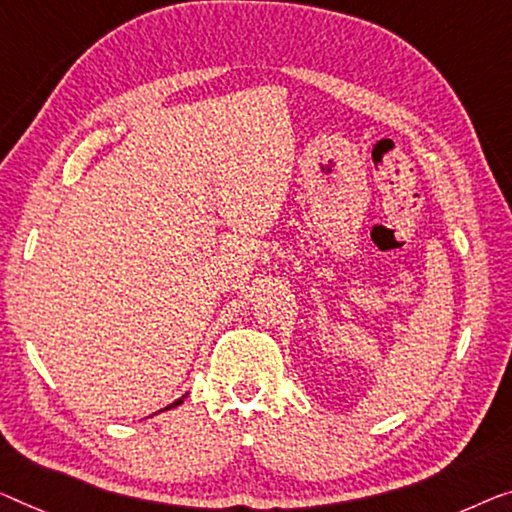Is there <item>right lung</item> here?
I'll return each instance as SVG.
<instances>
[{"label":"right lung","instance_id":"1","mask_svg":"<svg viewBox=\"0 0 512 512\" xmlns=\"http://www.w3.org/2000/svg\"><path fill=\"white\" fill-rule=\"evenodd\" d=\"M183 398H186V395H183ZM183 398H179L177 402H172V404H170V407H165V409H174V407H179V404L183 402ZM165 409H163V411H165Z\"/></svg>","mask_w":512,"mask_h":512}]
</instances>
